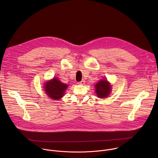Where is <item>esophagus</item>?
<instances>
[{"label": "esophagus", "instance_id": "34e87169", "mask_svg": "<svg viewBox=\"0 0 158 158\" xmlns=\"http://www.w3.org/2000/svg\"><path fill=\"white\" fill-rule=\"evenodd\" d=\"M85 81L83 79V80H82L81 81L79 82L77 84H79V85H84V84H85Z\"/></svg>", "mask_w": 158, "mask_h": 158}]
</instances>
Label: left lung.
<instances>
[{"label":"left lung","instance_id":"1","mask_svg":"<svg viewBox=\"0 0 158 158\" xmlns=\"http://www.w3.org/2000/svg\"><path fill=\"white\" fill-rule=\"evenodd\" d=\"M96 93L99 98H104L110 93V85L107 80H101L95 85Z\"/></svg>","mask_w":158,"mask_h":158}]
</instances>
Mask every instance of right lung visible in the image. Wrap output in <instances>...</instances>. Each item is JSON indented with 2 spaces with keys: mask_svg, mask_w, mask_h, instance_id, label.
<instances>
[{
  "mask_svg": "<svg viewBox=\"0 0 158 158\" xmlns=\"http://www.w3.org/2000/svg\"><path fill=\"white\" fill-rule=\"evenodd\" d=\"M68 85L61 82L58 79L54 77L45 84V91L48 96L54 100L60 99Z\"/></svg>",
  "mask_w": 158,
  "mask_h": 158,
  "instance_id": "obj_1",
  "label": "right lung"
}]
</instances>
